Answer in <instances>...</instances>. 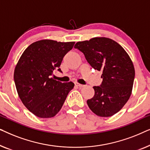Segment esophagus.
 I'll list each match as a JSON object with an SVG mask.
<instances>
[{"label":"esophagus","instance_id":"obj_1","mask_svg":"<svg viewBox=\"0 0 150 150\" xmlns=\"http://www.w3.org/2000/svg\"><path fill=\"white\" fill-rule=\"evenodd\" d=\"M75 85L77 86V87H84L83 85H81V84H80L79 83H75Z\"/></svg>","mask_w":150,"mask_h":150}]
</instances>
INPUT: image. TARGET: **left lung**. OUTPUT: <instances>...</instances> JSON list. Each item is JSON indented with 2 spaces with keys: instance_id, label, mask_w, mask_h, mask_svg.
I'll use <instances>...</instances> for the list:
<instances>
[{
  "instance_id": "1",
  "label": "left lung",
  "mask_w": 150,
  "mask_h": 150,
  "mask_svg": "<svg viewBox=\"0 0 150 150\" xmlns=\"http://www.w3.org/2000/svg\"><path fill=\"white\" fill-rule=\"evenodd\" d=\"M74 48L94 69L102 72V85L93 87L95 94L87 101L88 106L102 117L116 114L132 93L135 71L130 57L117 42L104 37L78 42Z\"/></svg>"
}]
</instances>
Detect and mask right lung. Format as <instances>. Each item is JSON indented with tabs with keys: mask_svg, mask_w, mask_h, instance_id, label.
<instances>
[{
	"mask_svg": "<svg viewBox=\"0 0 150 150\" xmlns=\"http://www.w3.org/2000/svg\"><path fill=\"white\" fill-rule=\"evenodd\" d=\"M74 42L37 41L28 46L14 69V81L20 99L26 108L40 118H50L62 108L72 82L61 83L52 77Z\"/></svg>",
	"mask_w": 150,
	"mask_h": 150,
	"instance_id": "right-lung-1",
	"label": "right lung"
}]
</instances>
